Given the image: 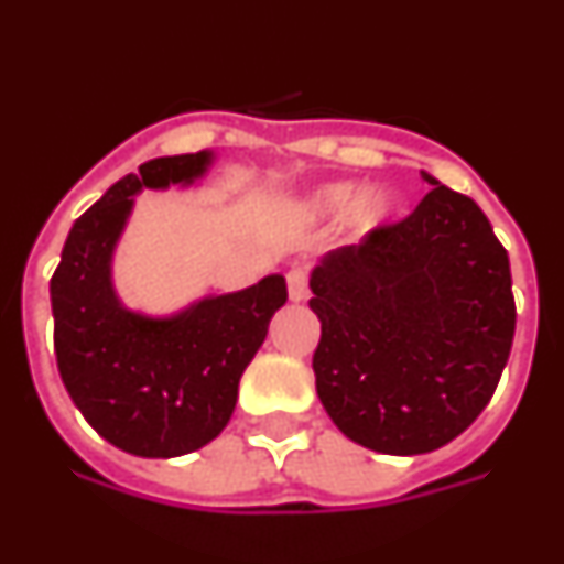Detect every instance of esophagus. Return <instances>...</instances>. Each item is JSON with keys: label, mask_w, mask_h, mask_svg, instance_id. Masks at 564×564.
<instances>
[{"label": "esophagus", "mask_w": 564, "mask_h": 564, "mask_svg": "<svg viewBox=\"0 0 564 564\" xmlns=\"http://www.w3.org/2000/svg\"><path fill=\"white\" fill-rule=\"evenodd\" d=\"M288 296H291V302H305L307 299V273L302 268H293L288 273Z\"/></svg>", "instance_id": "obj_1"}]
</instances>
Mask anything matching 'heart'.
Returning <instances> with one entry per match:
<instances>
[{
	"instance_id": "heart-1",
	"label": "heart",
	"mask_w": 564,
	"mask_h": 564,
	"mask_svg": "<svg viewBox=\"0 0 564 564\" xmlns=\"http://www.w3.org/2000/svg\"><path fill=\"white\" fill-rule=\"evenodd\" d=\"M311 208L316 214H327V217L350 212V220L358 231H376L395 217L401 208V194L390 186L364 192L361 183L338 181L316 188L311 197Z\"/></svg>"
}]
</instances>
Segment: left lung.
I'll return each instance as SVG.
<instances>
[{
  "mask_svg": "<svg viewBox=\"0 0 564 564\" xmlns=\"http://www.w3.org/2000/svg\"><path fill=\"white\" fill-rule=\"evenodd\" d=\"M432 192L311 273L316 392L350 441L426 455L486 410L514 341L511 265L471 197Z\"/></svg>",
  "mask_w": 564,
  "mask_h": 564,
  "instance_id": "8db88e82",
  "label": "left lung"
}]
</instances>
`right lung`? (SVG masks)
I'll return each instance as SVG.
<instances>
[{
	"instance_id": "obj_1",
	"label": "right lung",
	"mask_w": 564,
	"mask_h": 564,
	"mask_svg": "<svg viewBox=\"0 0 564 564\" xmlns=\"http://www.w3.org/2000/svg\"><path fill=\"white\" fill-rule=\"evenodd\" d=\"M212 163L214 152L172 154L121 177L73 223L50 279L64 387L89 426L134 457L188 455L226 430L239 378L288 302L282 273L172 316L129 311L115 293L112 257L134 194L192 186Z\"/></svg>"
}]
</instances>
